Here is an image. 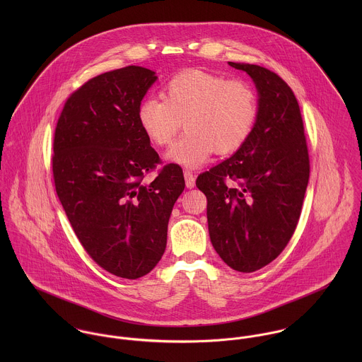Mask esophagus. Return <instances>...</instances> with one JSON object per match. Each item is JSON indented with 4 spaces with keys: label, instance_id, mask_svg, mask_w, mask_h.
Here are the masks:
<instances>
[{
    "label": "esophagus",
    "instance_id": "obj_1",
    "mask_svg": "<svg viewBox=\"0 0 362 362\" xmlns=\"http://www.w3.org/2000/svg\"><path fill=\"white\" fill-rule=\"evenodd\" d=\"M184 177H185V185L187 188H194L195 187V175L192 174V171H184Z\"/></svg>",
    "mask_w": 362,
    "mask_h": 362
}]
</instances>
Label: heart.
Listing matches in <instances>:
<instances>
[{
    "label": "heart",
    "instance_id": "b5f03b06",
    "mask_svg": "<svg viewBox=\"0 0 362 362\" xmlns=\"http://www.w3.org/2000/svg\"><path fill=\"white\" fill-rule=\"evenodd\" d=\"M163 99L146 98L138 105V121L158 146L173 142L182 127L187 132L167 152V158L187 168H197L216 152L231 155L254 132L259 105L254 88L199 69L171 78Z\"/></svg>",
    "mask_w": 362,
    "mask_h": 362
}]
</instances>
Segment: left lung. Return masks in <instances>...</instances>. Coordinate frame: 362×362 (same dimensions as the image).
<instances>
[{
  "instance_id": "obj_1",
  "label": "left lung",
  "mask_w": 362,
  "mask_h": 362,
  "mask_svg": "<svg viewBox=\"0 0 362 362\" xmlns=\"http://www.w3.org/2000/svg\"><path fill=\"white\" fill-rule=\"evenodd\" d=\"M228 65L255 82L258 119L247 144L199 174L197 187L206 195L213 248L231 269L251 273L277 258L291 240L310 180V156L291 88L263 66Z\"/></svg>"
}]
</instances>
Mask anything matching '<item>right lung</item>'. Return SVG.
<instances>
[{
  "label": "right lung",
  "instance_id": "obj_1",
  "mask_svg": "<svg viewBox=\"0 0 362 362\" xmlns=\"http://www.w3.org/2000/svg\"><path fill=\"white\" fill-rule=\"evenodd\" d=\"M157 76L129 65L98 75L64 104L54 132L58 199L85 251L122 279L148 274L163 257L173 206L185 188L182 168L161 163L138 121Z\"/></svg>",
  "mask_w": 362,
  "mask_h": 362
}]
</instances>
